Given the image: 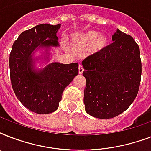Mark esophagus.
<instances>
[{
    "label": "esophagus",
    "instance_id": "34e87169",
    "mask_svg": "<svg viewBox=\"0 0 151 151\" xmlns=\"http://www.w3.org/2000/svg\"><path fill=\"white\" fill-rule=\"evenodd\" d=\"M78 71H79V73L81 74L84 71V68H83V66L81 64H79V67H78Z\"/></svg>",
    "mask_w": 151,
    "mask_h": 151
}]
</instances>
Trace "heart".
I'll return each mask as SVG.
<instances>
[{"mask_svg":"<svg viewBox=\"0 0 151 151\" xmlns=\"http://www.w3.org/2000/svg\"><path fill=\"white\" fill-rule=\"evenodd\" d=\"M98 35V32L92 30L74 34L72 39L75 45L81 46H86L92 42L90 46V50L92 52H98L104 49L109 43V39L106 35Z\"/></svg>","mask_w":151,"mask_h":151,"instance_id":"1","label":"heart"}]
</instances>
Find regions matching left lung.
Masks as SVG:
<instances>
[{
  "mask_svg": "<svg viewBox=\"0 0 151 151\" xmlns=\"http://www.w3.org/2000/svg\"><path fill=\"white\" fill-rule=\"evenodd\" d=\"M113 42L82 61L86 79V112L109 119L130 106L138 94L142 73L140 51L132 37L117 29Z\"/></svg>",
  "mask_w": 151,
  "mask_h": 151,
  "instance_id": "obj_1",
  "label": "left lung"
}]
</instances>
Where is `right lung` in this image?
<instances>
[{
  "mask_svg": "<svg viewBox=\"0 0 151 151\" xmlns=\"http://www.w3.org/2000/svg\"><path fill=\"white\" fill-rule=\"evenodd\" d=\"M61 24H40L22 32L13 43L9 56L11 83L22 105L39 114L59 107L65 88L78 73V64L52 63L41 70L34 67L32 52L37 48L59 46L57 31Z\"/></svg>",
  "mask_w": 151,
  "mask_h": 151,
  "instance_id": "1",
  "label": "right lung"
}]
</instances>
